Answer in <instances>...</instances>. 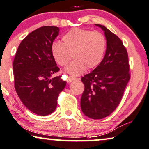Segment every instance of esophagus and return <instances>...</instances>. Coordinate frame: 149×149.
Here are the masks:
<instances>
[{"mask_svg":"<svg viewBox=\"0 0 149 149\" xmlns=\"http://www.w3.org/2000/svg\"><path fill=\"white\" fill-rule=\"evenodd\" d=\"M76 80V78H75V77L73 76H69L68 77V78H67V80H68L69 82H72Z\"/></svg>","mask_w":149,"mask_h":149,"instance_id":"esophagus-1","label":"esophagus"}]
</instances>
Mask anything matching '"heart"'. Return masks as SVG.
Listing matches in <instances>:
<instances>
[{
    "label": "heart",
    "instance_id": "obj_1",
    "mask_svg": "<svg viewBox=\"0 0 149 149\" xmlns=\"http://www.w3.org/2000/svg\"><path fill=\"white\" fill-rule=\"evenodd\" d=\"M63 43L53 42L51 54L60 66L68 64L73 55L74 61L66 67L69 74L78 76L88 69L97 67L104 58L106 49V39L100 32L75 28L62 37Z\"/></svg>",
    "mask_w": 149,
    "mask_h": 149
}]
</instances>
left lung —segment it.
<instances>
[{"mask_svg":"<svg viewBox=\"0 0 149 149\" xmlns=\"http://www.w3.org/2000/svg\"><path fill=\"white\" fill-rule=\"evenodd\" d=\"M104 32L106 54L102 62L81 78L84 91L80 101L82 112L93 119H102L120 104L130 79L127 49L122 41L104 26L95 24Z\"/></svg>","mask_w":149,"mask_h":149,"instance_id":"left-lung-1","label":"left lung"}]
</instances>
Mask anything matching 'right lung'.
Instances as JSON below:
<instances>
[{"mask_svg": "<svg viewBox=\"0 0 149 149\" xmlns=\"http://www.w3.org/2000/svg\"><path fill=\"white\" fill-rule=\"evenodd\" d=\"M59 28L45 26L22 41L13 63L15 88L32 112L47 116L56 110L58 95L66 86L61 76L52 78L59 68L51 54V45Z\"/></svg>", "mask_w": 149, "mask_h": 149, "instance_id": "add662e5", "label": "right lung"}]
</instances>
